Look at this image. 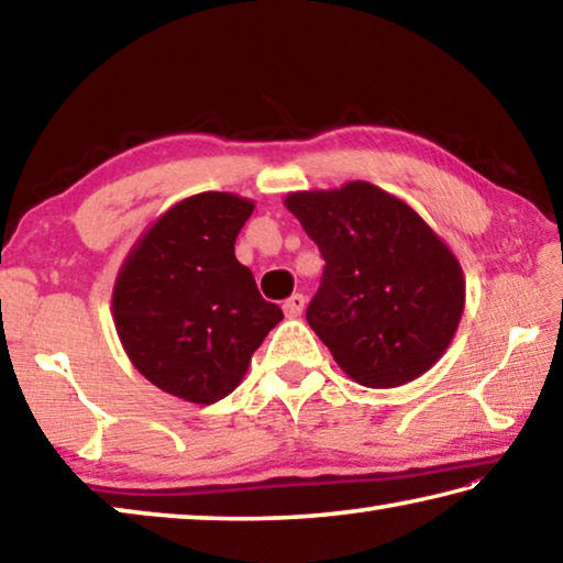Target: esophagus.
I'll list each match as a JSON object with an SVG mask.
<instances>
[{
    "label": "esophagus",
    "instance_id": "esophagus-1",
    "mask_svg": "<svg viewBox=\"0 0 563 563\" xmlns=\"http://www.w3.org/2000/svg\"><path fill=\"white\" fill-rule=\"evenodd\" d=\"M305 302H308V298H305L302 292H292L288 300H285V305H283V310H285V316L288 318H298L300 312L305 310Z\"/></svg>",
    "mask_w": 563,
    "mask_h": 563
}]
</instances>
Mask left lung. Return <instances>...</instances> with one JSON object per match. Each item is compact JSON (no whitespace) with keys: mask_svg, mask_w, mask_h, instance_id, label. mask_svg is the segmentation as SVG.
<instances>
[{"mask_svg":"<svg viewBox=\"0 0 563 563\" xmlns=\"http://www.w3.org/2000/svg\"><path fill=\"white\" fill-rule=\"evenodd\" d=\"M325 271L308 318L342 373L399 387L444 355L464 312L454 253L405 201L365 180L285 198Z\"/></svg>","mask_w":563,"mask_h":563,"instance_id":"obj_1","label":"left lung"}]
</instances>
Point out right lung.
I'll list each match as a JSON object with an SVG mask.
<instances>
[{
	"mask_svg": "<svg viewBox=\"0 0 563 563\" xmlns=\"http://www.w3.org/2000/svg\"><path fill=\"white\" fill-rule=\"evenodd\" d=\"M253 208L218 190L184 198L139 238L113 285V322L133 367L186 402L231 395L283 320L235 258Z\"/></svg>",
	"mask_w": 563,
	"mask_h": 563,
	"instance_id": "obj_1",
	"label": "right lung"
}]
</instances>
